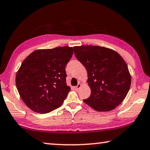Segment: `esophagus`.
I'll return each instance as SVG.
<instances>
[{"instance_id": "esophagus-1", "label": "esophagus", "mask_w": 150, "mask_h": 150, "mask_svg": "<svg viewBox=\"0 0 150 150\" xmlns=\"http://www.w3.org/2000/svg\"><path fill=\"white\" fill-rule=\"evenodd\" d=\"M81 84H80V82H79V84H77V86H76V87H75V88H76V90H79V88H80V87H81Z\"/></svg>"}]
</instances>
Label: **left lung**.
<instances>
[{"label":"left lung","mask_w":150,"mask_h":150,"mask_svg":"<svg viewBox=\"0 0 150 150\" xmlns=\"http://www.w3.org/2000/svg\"><path fill=\"white\" fill-rule=\"evenodd\" d=\"M76 57L85 67L90 97L83 99L98 112L114 110L127 96L131 83L128 66L114 50L103 47H74Z\"/></svg>","instance_id":"1"}]
</instances>
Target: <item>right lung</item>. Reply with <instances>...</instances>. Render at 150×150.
I'll return each instance as SVG.
<instances>
[{"instance_id":"1","label":"right lung","mask_w":150,"mask_h":150,"mask_svg":"<svg viewBox=\"0 0 150 150\" xmlns=\"http://www.w3.org/2000/svg\"><path fill=\"white\" fill-rule=\"evenodd\" d=\"M73 51L69 47L38 49L23 60L16 74V86L32 111L46 114L62 105L70 91L66 66Z\"/></svg>"}]
</instances>
